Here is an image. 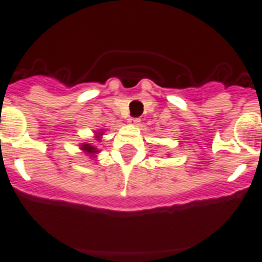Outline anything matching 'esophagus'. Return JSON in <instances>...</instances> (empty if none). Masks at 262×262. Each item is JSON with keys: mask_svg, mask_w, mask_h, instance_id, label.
Returning a JSON list of instances; mask_svg holds the SVG:
<instances>
[{"mask_svg": "<svg viewBox=\"0 0 262 262\" xmlns=\"http://www.w3.org/2000/svg\"><path fill=\"white\" fill-rule=\"evenodd\" d=\"M128 123H129V124H134V126H138V124H139V123H140V119H138V118H129L128 119Z\"/></svg>", "mask_w": 262, "mask_h": 262, "instance_id": "obj_1", "label": "esophagus"}]
</instances>
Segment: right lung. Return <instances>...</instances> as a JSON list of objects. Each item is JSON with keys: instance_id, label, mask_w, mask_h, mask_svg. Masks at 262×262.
Returning a JSON list of instances; mask_svg holds the SVG:
<instances>
[{"instance_id": "obj_1", "label": "right lung", "mask_w": 262, "mask_h": 262, "mask_svg": "<svg viewBox=\"0 0 262 262\" xmlns=\"http://www.w3.org/2000/svg\"><path fill=\"white\" fill-rule=\"evenodd\" d=\"M95 134H96V139L100 140V136L103 135V133H101V131H99V133H95ZM80 147H81V150H83L84 152H87L88 155H92V157H94V155H96L97 152H99V150H97V147L96 146H92V144L83 143Z\"/></svg>"}]
</instances>
